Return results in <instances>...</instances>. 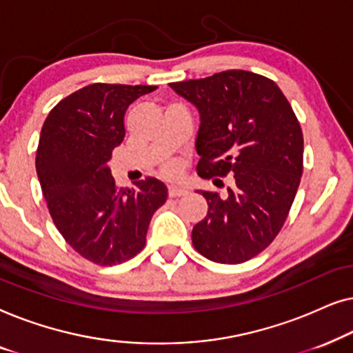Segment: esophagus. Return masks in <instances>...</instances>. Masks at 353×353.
<instances>
[{"label":"esophagus","mask_w":353,"mask_h":353,"mask_svg":"<svg viewBox=\"0 0 353 353\" xmlns=\"http://www.w3.org/2000/svg\"><path fill=\"white\" fill-rule=\"evenodd\" d=\"M168 194H170V197L186 196L188 194V190H186L185 186L176 185V183H172V185H168Z\"/></svg>","instance_id":"34e87169"}]
</instances>
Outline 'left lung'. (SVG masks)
I'll list each match as a JSON object with an SVG mask.
<instances>
[{"instance_id":"1","label":"left lung","mask_w":353,"mask_h":353,"mask_svg":"<svg viewBox=\"0 0 353 353\" xmlns=\"http://www.w3.org/2000/svg\"><path fill=\"white\" fill-rule=\"evenodd\" d=\"M168 85L199 112V175H231L225 197L201 191L209 210L192 244L212 262L243 263L272 244L291 209L302 176L301 125L278 85L254 72Z\"/></svg>"}]
</instances>
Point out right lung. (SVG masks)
Here are the masks:
<instances>
[{
  "label": "right lung",
  "mask_w": 353,
  "mask_h": 353,
  "mask_svg": "<svg viewBox=\"0 0 353 353\" xmlns=\"http://www.w3.org/2000/svg\"><path fill=\"white\" fill-rule=\"evenodd\" d=\"M157 86H85L48 114L37 151V175L52 221L90 262L117 265L146 244L154 212L167 201L156 178L115 188L109 159L125 138L128 105Z\"/></svg>",
  "instance_id": "1"
}]
</instances>
